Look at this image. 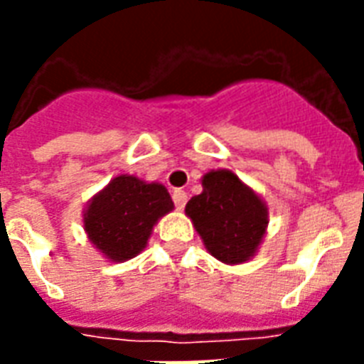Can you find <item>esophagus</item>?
Listing matches in <instances>:
<instances>
[{"label": "esophagus", "instance_id": "1", "mask_svg": "<svg viewBox=\"0 0 364 364\" xmlns=\"http://www.w3.org/2000/svg\"><path fill=\"white\" fill-rule=\"evenodd\" d=\"M171 198H173V204H176L177 210H183V208H185V204H187V193H185V191H181V188H176V191H173V194H171Z\"/></svg>", "mask_w": 364, "mask_h": 364}]
</instances>
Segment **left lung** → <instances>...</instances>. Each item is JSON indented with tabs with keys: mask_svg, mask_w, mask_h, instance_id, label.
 Returning <instances> with one entry per match:
<instances>
[{
	"mask_svg": "<svg viewBox=\"0 0 364 364\" xmlns=\"http://www.w3.org/2000/svg\"><path fill=\"white\" fill-rule=\"evenodd\" d=\"M205 249L225 264H242L259 251L268 208L234 171L211 170L202 177V193L185 205Z\"/></svg>",
	"mask_w": 364,
	"mask_h": 364,
	"instance_id": "left-lung-1",
	"label": "left lung"
}]
</instances>
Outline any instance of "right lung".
Masks as SVG:
<instances>
[{"label":"right lung","instance_id":"add662e5","mask_svg":"<svg viewBox=\"0 0 364 364\" xmlns=\"http://www.w3.org/2000/svg\"><path fill=\"white\" fill-rule=\"evenodd\" d=\"M173 210L168 188L136 176H117L88 200L82 225L88 242L111 262L134 259L160 217Z\"/></svg>","mask_w":364,"mask_h":364}]
</instances>
